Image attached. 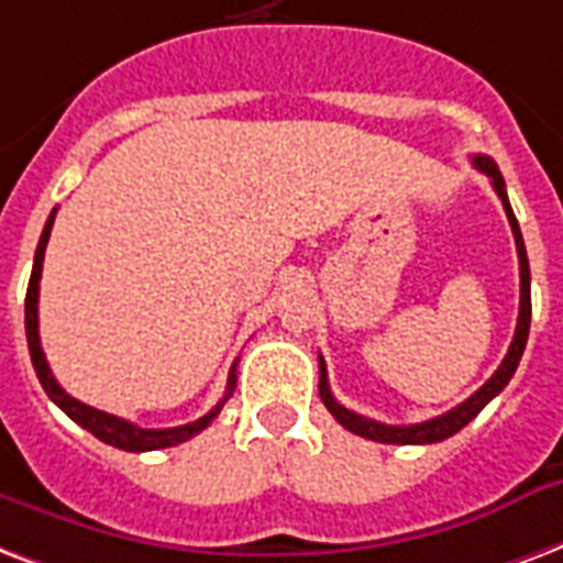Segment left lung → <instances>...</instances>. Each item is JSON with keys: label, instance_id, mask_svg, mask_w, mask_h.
<instances>
[{"label": "left lung", "instance_id": "8db88e82", "mask_svg": "<svg viewBox=\"0 0 563 563\" xmlns=\"http://www.w3.org/2000/svg\"><path fill=\"white\" fill-rule=\"evenodd\" d=\"M473 167L482 169L490 181H494L496 196L503 199V208L508 213V222H511L514 243H517V258H520V317H517V331H514V341L508 346V355L503 358L499 369L494 376L487 378L485 385L478 387L476 394L464 399L459 408L440 413V417H431L426 422H413V426H387V422H376L369 417H361V413L350 411L346 405H341L334 396H331L329 376H325V361L320 358V399L322 405L329 408L331 417L341 422L343 429H350L352 434H361V438L376 440V443H438V440L452 438L455 431H461L473 417H476L482 408H485L496 394H503V387L511 382L514 369L520 364L522 350H526V341H529V325H531V276H529V258H526V243H522L520 225H517V217L511 211V202H508V194H505V178L499 173V167L494 164V158L487 155H473Z\"/></svg>", "mask_w": 563, "mask_h": 563}]
</instances>
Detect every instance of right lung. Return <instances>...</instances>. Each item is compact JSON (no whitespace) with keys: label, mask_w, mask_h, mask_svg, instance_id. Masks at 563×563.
Returning <instances> with one entry per match:
<instances>
[{"label":"right lung","mask_w":563,"mask_h":563,"mask_svg":"<svg viewBox=\"0 0 563 563\" xmlns=\"http://www.w3.org/2000/svg\"><path fill=\"white\" fill-rule=\"evenodd\" d=\"M52 222H55V211L49 213V220L43 225L41 243H37V252H34L32 278H29V290H25V338H29V352H32L34 373L41 378L46 396L58 405L60 411L67 413L69 420L78 422V426L90 431L93 438H99L102 443H108V446L125 449V452H152V449L178 446V443H185V440H190L202 429H208V426L217 420V413L222 411L225 399L232 396L234 382H238V376H234V367H238V364H234L232 373H229V387H225V396H222L220 402L213 405L205 417L187 422V426H176V429H141V426H134V422L123 420V417H114V413H104L99 411V408H90V405L78 402L76 396H69L67 390L58 385V378L52 376L49 364H46V355H43L41 346V331H37V296H41L43 255H46V243H49Z\"/></svg>","instance_id":"1"}]
</instances>
